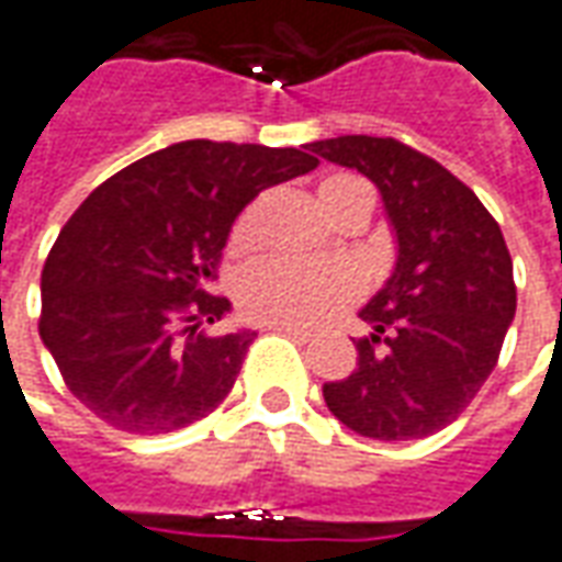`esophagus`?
I'll return each mask as SVG.
<instances>
[{"mask_svg":"<svg viewBox=\"0 0 562 562\" xmlns=\"http://www.w3.org/2000/svg\"><path fill=\"white\" fill-rule=\"evenodd\" d=\"M269 327L278 333H284V336H293L296 342H308V339H312V333L303 330V327H293V324H269Z\"/></svg>","mask_w":562,"mask_h":562,"instance_id":"1","label":"esophagus"}]
</instances>
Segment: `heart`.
Instances as JSON below:
<instances>
[{"label":"heart","instance_id":"heart-1","mask_svg":"<svg viewBox=\"0 0 562 562\" xmlns=\"http://www.w3.org/2000/svg\"><path fill=\"white\" fill-rule=\"evenodd\" d=\"M318 204L330 220L348 214H370L373 189L355 173H330L318 183ZM262 201H254L232 229V247L244 250L254 244ZM358 296V274L333 262H259L238 281V305L259 324H293L315 327L336 315Z\"/></svg>","mask_w":562,"mask_h":562}]
</instances>
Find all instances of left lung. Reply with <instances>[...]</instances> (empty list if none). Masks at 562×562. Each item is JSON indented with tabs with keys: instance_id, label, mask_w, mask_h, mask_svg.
Wrapping results in <instances>:
<instances>
[{
	"instance_id": "8db88e82",
	"label": "left lung",
	"mask_w": 562,
	"mask_h": 562,
	"mask_svg": "<svg viewBox=\"0 0 562 562\" xmlns=\"http://www.w3.org/2000/svg\"><path fill=\"white\" fill-rule=\"evenodd\" d=\"M312 153L376 186L394 235L392 274L358 312V367L324 382L327 409L373 440L435 435L498 361L517 312L508 244L462 180L404 143L348 134Z\"/></svg>"
}]
</instances>
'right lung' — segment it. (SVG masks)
<instances>
[{"label":"right lung","instance_id":"obj_1","mask_svg":"<svg viewBox=\"0 0 562 562\" xmlns=\"http://www.w3.org/2000/svg\"><path fill=\"white\" fill-rule=\"evenodd\" d=\"M303 149L170 143L69 216L42 269L38 336L97 419L168 435L223 404L257 330H201L232 312L207 288L244 207L318 168Z\"/></svg>","mask_w":562,"mask_h":562}]
</instances>
